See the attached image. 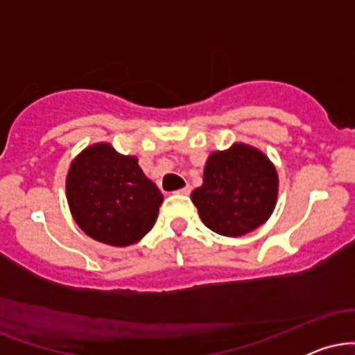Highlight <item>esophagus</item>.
<instances>
[{
    "mask_svg": "<svg viewBox=\"0 0 355 355\" xmlns=\"http://www.w3.org/2000/svg\"><path fill=\"white\" fill-rule=\"evenodd\" d=\"M175 193H178V195H189V193H190V185H185V187H182V189L175 191Z\"/></svg>",
    "mask_w": 355,
    "mask_h": 355,
    "instance_id": "obj_1",
    "label": "esophagus"
}]
</instances>
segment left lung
<instances>
[{
	"label": "left lung",
	"instance_id": "obj_1",
	"mask_svg": "<svg viewBox=\"0 0 355 355\" xmlns=\"http://www.w3.org/2000/svg\"><path fill=\"white\" fill-rule=\"evenodd\" d=\"M277 195L279 175L270 158L255 146L235 141L209 155L202 187L190 198L205 227L218 235L240 237L270 218Z\"/></svg>",
	"mask_w": 355,
	"mask_h": 355
}]
</instances>
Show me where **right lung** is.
I'll return each mask as SVG.
<instances>
[{
	"label": "right lung",
	"instance_id": "add662e5",
	"mask_svg": "<svg viewBox=\"0 0 355 355\" xmlns=\"http://www.w3.org/2000/svg\"><path fill=\"white\" fill-rule=\"evenodd\" d=\"M71 217L88 237L113 247L137 243L152 230L164 195L133 155L107 141L76 155L67 173Z\"/></svg>",
	"mask_w": 355,
	"mask_h": 355
}]
</instances>
